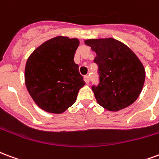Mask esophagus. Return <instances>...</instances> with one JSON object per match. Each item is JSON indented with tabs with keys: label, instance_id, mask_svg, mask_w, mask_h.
I'll return each instance as SVG.
<instances>
[{
	"label": "esophagus",
	"instance_id": "34e87169",
	"mask_svg": "<svg viewBox=\"0 0 159 159\" xmlns=\"http://www.w3.org/2000/svg\"><path fill=\"white\" fill-rule=\"evenodd\" d=\"M84 80L86 84H89V83H90V77H89L88 75H85V76H84Z\"/></svg>",
	"mask_w": 159,
	"mask_h": 159
}]
</instances>
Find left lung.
<instances>
[{"label":"left lung","mask_w":159,"mask_h":159,"mask_svg":"<svg viewBox=\"0 0 159 159\" xmlns=\"http://www.w3.org/2000/svg\"><path fill=\"white\" fill-rule=\"evenodd\" d=\"M84 43L97 53L99 83L92 85L98 104L117 112L135 102L143 88L144 67L135 53L113 38L91 39Z\"/></svg>","instance_id":"obj_1"}]
</instances>
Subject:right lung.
Wrapping results in <instances>:
<instances>
[{
    "instance_id": "obj_1",
    "label": "right lung",
    "mask_w": 159,
    "mask_h": 159,
    "mask_svg": "<svg viewBox=\"0 0 159 159\" xmlns=\"http://www.w3.org/2000/svg\"><path fill=\"white\" fill-rule=\"evenodd\" d=\"M78 39L57 36L44 42L28 58L25 84L34 102L48 113H62L75 103L85 84L74 61Z\"/></svg>"
}]
</instances>
